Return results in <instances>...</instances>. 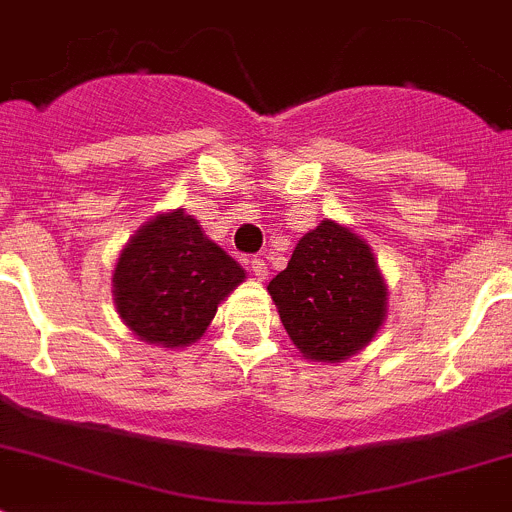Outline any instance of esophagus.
Returning a JSON list of instances; mask_svg holds the SVG:
<instances>
[{
    "label": "esophagus",
    "mask_w": 512,
    "mask_h": 512,
    "mask_svg": "<svg viewBox=\"0 0 512 512\" xmlns=\"http://www.w3.org/2000/svg\"><path fill=\"white\" fill-rule=\"evenodd\" d=\"M251 271H253V276H256V279L264 281L266 276H269V264H266L264 259H253L251 261Z\"/></svg>",
    "instance_id": "1"
}]
</instances>
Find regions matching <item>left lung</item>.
I'll return each mask as SVG.
<instances>
[{
	"label": "left lung",
	"mask_w": 512,
	"mask_h": 512,
	"mask_svg": "<svg viewBox=\"0 0 512 512\" xmlns=\"http://www.w3.org/2000/svg\"><path fill=\"white\" fill-rule=\"evenodd\" d=\"M269 294L286 334L309 362L337 364L359 354L387 319V281L372 248L332 218L299 238Z\"/></svg>",
	"instance_id": "8db88e82"
}]
</instances>
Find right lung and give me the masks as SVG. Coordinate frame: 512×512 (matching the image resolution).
<instances>
[{
    "mask_svg": "<svg viewBox=\"0 0 512 512\" xmlns=\"http://www.w3.org/2000/svg\"><path fill=\"white\" fill-rule=\"evenodd\" d=\"M243 281L241 264L173 208L145 221L120 251L115 309L140 342L183 349L206 334L218 304Z\"/></svg>",
    "mask_w": 512,
    "mask_h": 512,
    "instance_id": "1",
    "label": "right lung"
}]
</instances>
